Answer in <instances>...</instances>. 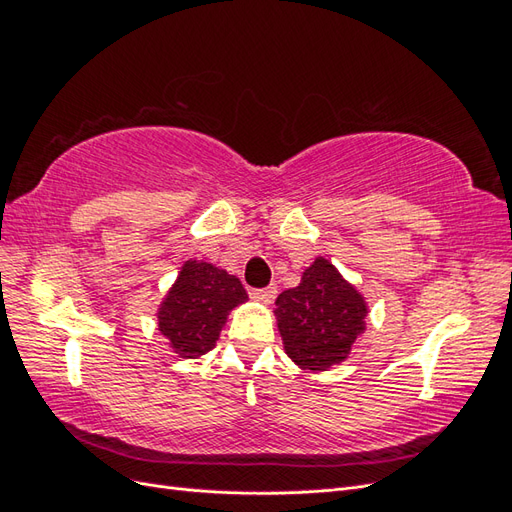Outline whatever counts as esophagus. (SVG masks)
I'll return each mask as SVG.
<instances>
[{"instance_id":"obj_1","label":"esophagus","mask_w":512,"mask_h":512,"mask_svg":"<svg viewBox=\"0 0 512 512\" xmlns=\"http://www.w3.org/2000/svg\"><path fill=\"white\" fill-rule=\"evenodd\" d=\"M275 294H277V288H275V286H269V288H258V290H252V292H250V297H252L254 301H258V303H265V305H269V303L275 299Z\"/></svg>"}]
</instances>
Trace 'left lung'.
I'll return each mask as SVG.
<instances>
[{"instance_id":"left-lung-1","label":"left lung","mask_w":512,"mask_h":512,"mask_svg":"<svg viewBox=\"0 0 512 512\" xmlns=\"http://www.w3.org/2000/svg\"><path fill=\"white\" fill-rule=\"evenodd\" d=\"M275 305L284 350L303 371H327L346 361L356 337L365 331L369 309L363 294L322 256Z\"/></svg>"}]
</instances>
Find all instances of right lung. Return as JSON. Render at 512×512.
<instances>
[{
    "mask_svg": "<svg viewBox=\"0 0 512 512\" xmlns=\"http://www.w3.org/2000/svg\"><path fill=\"white\" fill-rule=\"evenodd\" d=\"M245 301L237 275L190 258L158 307V331L179 359H198L213 350L230 309Z\"/></svg>",
    "mask_w": 512,
    "mask_h": 512,
    "instance_id": "add662e5",
    "label": "right lung"
}]
</instances>
